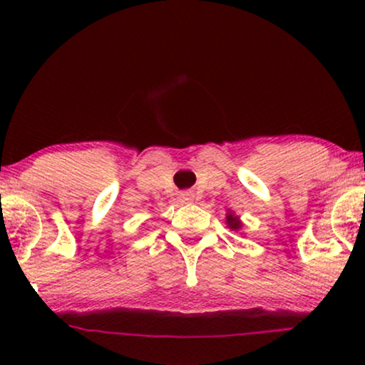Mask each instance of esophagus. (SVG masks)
Wrapping results in <instances>:
<instances>
[{
	"label": "esophagus",
	"instance_id": "esophagus-1",
	"mask_svg": "<svg viewBox=\"0 0 365 365\" xmlns=\"http://www.w3.org/2000/svg\"><path fill=\"white\" fill-rule=\"evenodd\" d=\"M180 199H182V200H192V194H190V192H182V194H180Z\"/></svg>",
	"mask_w": 365,
	"mask_h": 365
}]
</instances>
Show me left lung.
<instances>
[{
	"mask_svg": "<svg viewBox=\"0 0 365 365\" xmlns=\"http://www.w3.org/2000/svg\"><path fill=\"white\" fill-rule=\"evenodd\" d=\"M228 226H230V228H232V230H238L242 225H240V221H238L235 216L230 215V216H228Z\"/></svg>",
	"mask_w": 365,
	"mask_h": 365,
	"instance_id": "left-lung-1",
	"label": "left lung"
}]
</instances>
